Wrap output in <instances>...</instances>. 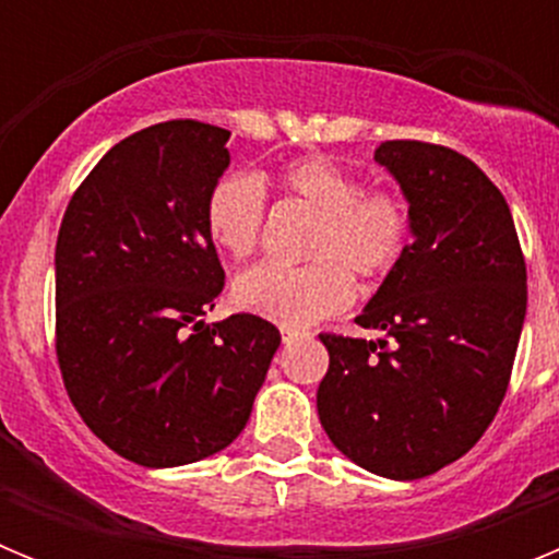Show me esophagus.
<instances>
[{
    "label": "esophagus",
    "instance_id": "esophagus-1",
    "mask_svg": "<svg viewBox=\"0 0 559 559\" xmlns=\"http://www.w3.org/2000/svg\"><path fill=\"white\" fill-rule=\"evenodd\" d=\"M280 333H283V341H285V344H288V341H294L296 335H302V333H299V330H296V328H280Z\"/></svg>",
    "mask_w": 559,
    "mask_h": 559
}]
</instances>
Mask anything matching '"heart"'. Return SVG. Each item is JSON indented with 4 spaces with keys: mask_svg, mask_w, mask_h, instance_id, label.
<instances>
[{
    "mask_svg": "<svg viewBox=\"0 0 559 559\" xmlns=\"http://www.w3.org/2000/svg\"><path fill=\"white\" fill-rule=\"evenodd\" d=\"M280 185L319 212L308 265L260 263L237 276V308L280 324H313L347 308L360 280L386 276L406 254L412 218L403 195L389 187L364 190L349 167L330 156H302L280 170ZM269 195L254 173H226L206 195L204 221L212 243L235 260L263 240Z\"/></svg>",
    "mask_w": 559,
    "mask_h": 559,
    "instance_id": "1",
    "label": "heart"
}]
</instances>
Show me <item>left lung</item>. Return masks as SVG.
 I'll use <instances>...</instances> for the list:
<instances>
[{
    "label": "left lung",
    "mask_w": 559,
    "mask_h": 559,
    "mask_svg": "<svg viewBox=\"0 0 559 559\" xmlns=\"http://www.w3.org/2000/svg\"><path fill=\"white\" fill-rule=\"evenodd\" d=\"M408 201L414 240L355 319L378 341L322 333L316 392L324 431L378 476H431L476 445L498 414L526 316L512 212L467 156L419 140L374 151Z\"/></svg>",
    "instance_id": "1"
}]
</instances>
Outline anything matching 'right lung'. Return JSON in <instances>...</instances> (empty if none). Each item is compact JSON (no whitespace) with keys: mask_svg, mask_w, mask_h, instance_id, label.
Segmentation results:
<instances>
[{"mask_svg":"<svg viewBox=\"0 0 559 559\" xmlns=\"http://www.w3.org/2000/svg\"><path fill=\"white\" fill-rule=\"evenodd\" d=\"M229 131L142 128L78 187L56 243V355L72 406L114 453L179 467L249 423L280 330L254 313L206 324L224 269L204 206Z\"/></svg>","mask_w":559,"mask_h":559,"instance_id":"right-lung-1","label":"right lung"}]
</instances>
